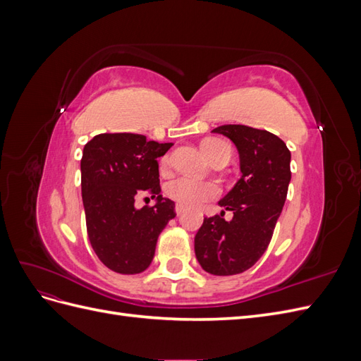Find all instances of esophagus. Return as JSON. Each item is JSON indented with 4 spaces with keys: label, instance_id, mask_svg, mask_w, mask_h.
<instances>
[{
    "label": "esophagus",
    "instance_id": "obj_1",
    "mask_svg": "<svg viewBox=\"0 0 361 361\" xmlns=\"http://www.w3.org/2000/svg\"><path fill=\"white\" fill-rule=\"evenodd\" d=\"M174 211H176V214H178V215H180V214H183L185 207H183L182 204H179V203H178V204H176V207H174Z\"/></svg>",
    "mask_w": 361,
    "mask_h": 361
}]
</instances>
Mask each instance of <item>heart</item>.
I'll list each match as a JSON object with an SVG mask.
<instances>
[{
    "label": "heart",
    "instance_id": "b5f03b06",
    "mask_svg": "<svg viewBox=\"0 0 361 361\" xmlns=\"http://www.w3.org/2000/svg\"><path fill=\"white\" fill-rule=\"evenodd\" d=\"M202 150L207 157L212 159L216 155H228L231 157V146H228L221 138H206L202 141ZM169 161V157L164 158V164ZM166 192L169 199L185 207H199L206 202L214 200L220 195V187L212 180L195 179L191 176H179L167 183Z\"/></svg>",
    "mask_w": 361,
    "mask_h": 361
}]
</instances>
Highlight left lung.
Masks as SVG:
<instances>
[{
  "label": "left lung",
  "mask_w": 361,
  "mask_h": 361,
  "mask_svg": "<svg viewBox=\"0 0 361 361\" xmlns=\"http://www.w3.org/2000/svg\"><path fill=\"white\" fill-rule=\"evenodd\" d=\"M212 133L231 138L241 161L243 176L220 206L232 211L204 218L194 238L202 268L214 276L241 274L265 253L285 204L290 182V152L285 141L265 129L223 125Z\"/></svg>",
  "instance_id": "left-lung-1"
}]
</instances>
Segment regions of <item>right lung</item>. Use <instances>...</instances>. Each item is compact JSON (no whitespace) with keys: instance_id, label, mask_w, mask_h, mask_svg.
I'll return each instance as SVG.
<instances>
[{"instance_id":"add662e5","label":"right lung","mask_w":361,"mask_h":361,"mask_svg":"<svg viewBox=\"0 0 361 361\" xmlns=\"http://www.w3.org/2000/svg\"><path fill=\"white\" fill-rule=\"evenodd\" d=\"M171 146L138 134H99L84 146L81 192L87 235L96 256L118 274L147 269L159 233L176 216L174 202L159 194L157 161ZM145 193L157 197V204L135 210V199Z\"/></svg>"}]
</instances>
